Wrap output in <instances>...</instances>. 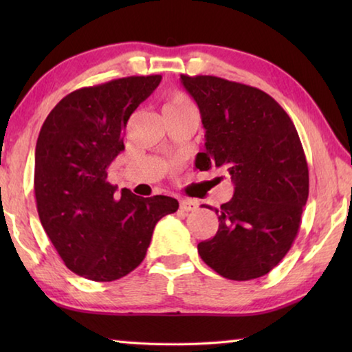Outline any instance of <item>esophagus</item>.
<instances>
[{"mask_svg": "<svg viewBox=\"0 0 352 352\" xmlns=\"http://www.w3.org/2000/svg\"><path fill=\"white\" fill-rule=\"evenodd\" d=\"M197 206H199L197 200H190V199L180 200V210L183 211H194L197 210Z\"/></svg>", "mask_w": 352, "mask_h": 352, "instance_id": "34e87169", "label": "esophagus"}]
</instances>
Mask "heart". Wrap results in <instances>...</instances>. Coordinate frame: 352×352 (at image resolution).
I'll use <instances>...</instances> for the list:
<instances>
[{
  "mask_svg": "<svg viewBox=\"0 0 352 352\" xmlns=\"http://www.w3.org/2000/svg\"><path fill=\"white\" fill-rule=\"evenodd\" d=\"M190 105L189 99L184 96L183 93L180 91H175L169 94V98L166 99V104L163 107V110H172V109H180V107H186Z\"/></svg>",
  "mask_w": 352,
  "mask_h": 352,
  "instance_id": "b5f03b06",
  "label": "heart"
}]
</instances>
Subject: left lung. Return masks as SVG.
<instances>
[{
    "mask_svg": "<svg viewBox=\"0 0 352 352\" xmlns=\"http://www.w3.org/2000/svg\"><path fill=\"white\" fill-rule=\"evenodd\" d=\"M206 130L195 168H223L233 199L216 208L219 230L197 245L214 272L233 281L261 278L294 243L309 195V169L287 113L258 88L216 76H184Z\"/></svg>",
    "mask_w": 352,
    "mask_h": 352,
    "instance_id": "obj_1",
    "label": "left lung"
}]
</instances>
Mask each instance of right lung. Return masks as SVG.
I'll return each mask as SVG.
<instances>
[{
    "label": "right lung",
    "instance_id": "obj_1",
    "mask_svg": "<svg viewBox=\"0 0 352 352\" xmlns=\"http://www.w3.org/2000/svg\"><path fill=\"white\" fill-rule=\"evenodd\" d=\"M162 76H130L65 96L41 126L34 190L40 222L76 275L109 283L144 259L157 222L178 210L166 195L140 197L113 186L107 170L124 151L132 113Z\"/></svg>",
    "mask_w": 352,
    "mask_h": 352
}]
</instances>
